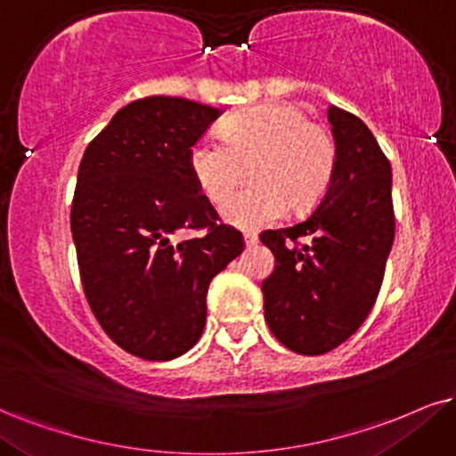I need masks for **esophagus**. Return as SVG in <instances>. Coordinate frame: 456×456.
Wrapping results in <instances>:
<instances>
[{
	"instance_id": "obj_1",
	"label": "esophagus",
	"mask_w": 456,
	"mask_h": 456,
	"mask_svg": "<svg viewBox=\"0 0 456 456\" xmlns=\"http://www.w3.org/2000/svg\"><path fill=\"white\" fill-rule=\"evenodd\" d=\"M245 247L247 249H251V247H256V243H257V237L254 232H245Z\"/></svg>"
}]
</instances>
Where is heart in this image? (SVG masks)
Here are the masks:
<instances>
[{
	"instance_id": "1",
	"label": "heart",
	"mask_w": 456,
	"mask_h": 456,
	"mask_svg": "<svg viewBox=\"0 0 456 456\" xmlns=\"http://www.w3.org/2000/svg\"><path fill=\"white\" fill-rule=\"evenodd\" d=\"M222 137H200L190 148L188 165L196 185L219 202L240 183L242 167L255 162L256 185L222 202V217L237 228H262L285 216L288 205L300 213L328 192L334 179V134L308 120L294 103H262L230 116Z\"/></svg>"
}]
</instances>
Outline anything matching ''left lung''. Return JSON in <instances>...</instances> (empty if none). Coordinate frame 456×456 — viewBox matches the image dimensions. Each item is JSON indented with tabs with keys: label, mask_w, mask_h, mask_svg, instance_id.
Masks as SVG:
<instances>
[{
	"label": "left lung",
	"mask_w": 456,
	"mask_h": 456,
	"mask_svg": "<svg viewBox=\"0 0 456 456\" xmlns=\"http://www.w3.org/2000/svg\"><path fill=\"white\" fill-rule=\"evenodd\" d=\"M338 160L317 209L264 230L274 273L262 283L264 317L281 345L323 355L351 338L372 311L395 237L391 165L357 116L330 105Z\"/></svg>",
	"instance_id": "8db88e82"
}]
</instances>
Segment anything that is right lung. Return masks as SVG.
Masks as SVG:
<instances>
[{
    "label": "right lung",
    "instance_id": "add662e5",
    "mask_svg": "<svg viewBox=\"0 0 456 456\" xmlns=\"http://www.w3.org/2000/svg\"><path fill=\"white\" fill-rule=\"evenodd\" d=\"M219 110L182 97L133 101L84 151L71 234L84 296L134 357L168 362L199 342L207 289L245 249L190 173V148ZM182 229L200 238L177 241Z\"/></svg>",
    "mask_w": 456,
    "mask_h": 456
}]
</instances>
